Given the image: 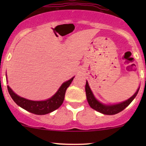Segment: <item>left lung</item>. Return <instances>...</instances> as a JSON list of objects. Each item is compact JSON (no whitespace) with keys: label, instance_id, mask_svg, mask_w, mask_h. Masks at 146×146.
<instances>
[{"label":"left lung","instance_id":"8db88e82","mask_svg":"<svg viewBox=\"0 0 146 146\" xmlns=\"http://www.w3.org/2000/svg\"><path fill=\"white\" fill-rule=\"evenodd\" d=\"M139 90V87L135 93L134 94L131 98L128 99L125 101H123L122 102L118 104H105L102 103L100 101H98L96 98H95V95H93V92H92L91 89H90L89 85H88V82L86 81V86H85V90H86V99L88 101V104L93 109L96 110V111L100 112L102 114L104 115H115V114L119 113V112L122 111L124 110L132 102V100L135 98L137 96V93H138Z\"/></svg>","mask_w":146,"mask_h":146}]
</instances>
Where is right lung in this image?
Masks as SVG:
<instances>
[{
  "mask_svg": "<svg viewBox=\"0 0 146 146\" xmlns=\"http://www.w3.org/2000/svg\"><path fill=\"white\" fill-rule=\"evenodd\" d=\"M74 78L75 77H73L70 80L64 82L60 87L58 91L51 98L46 100H42V101H33V100L22 98L16 94L9 86H7V89L10 96L13 99L15 103L20 107L23 108V109L31 113L36 114V115H46L58 109L60 106L62 104L64 100L66 90L70 86Z\"/></svg>",
  "mask_w": 146,
  "mask_h": 146,
  "instance_id": "right-lung-1",
  "label": "right lung"
}]
</instances>
